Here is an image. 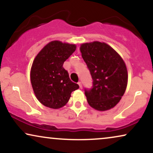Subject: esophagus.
<instances>
[{"label":"esophagus","instance_id":"esophagus-1","mask_svg":"<svg viewBox=\"0 0 153 153\" xmlns=\"http://www.w3.org/2000/svg\"><path fill=\"white\" fill-rule=\"evenodd\" d=\"M78 84H79V87H80V88H82V84H81V81H79V82H78Z\"/></svg>","mask_w":153,"mask_h":153}]
</instances>
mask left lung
<instances>
[{"mask_svg": "<svg viewBox=\"0 0 153 153\" xmlns=\"http://www.w3.org/2000/svg\"><path fill=\"white\" fill-rule=\"evenodd\" d=\"M80 51L93 79L91 88L84 89L89 105L100 111L114 108L127 86L124 60L110 45L98 41L84 43Z\"/></svg>", "mask_w": 153, "mask_h": 153, "instance_id": "left-lung-1", "label": "left lung"}]
</instances>
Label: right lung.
Returning a JSON list of instances; mask_svg holds the SVG:
<instances>
[{
    "mask_svg": "<svg viewBox=\"0 0 153 153\" xmlns=\"http://www.w3.org/2000/svg\"><path fill=\"white\" fill-rule=\"evenodd\" d=\"M76 50L74 44L51 41L39 52L31 69L33 92L43 105L58 109L67 104L71 94L79 88L63 67L64 62Z\"/></svg>",
    "mask_w": 153,
    "mask_h": 153,
    "instance_id": "1",
    "label": "right lung"
}]
</instances>
